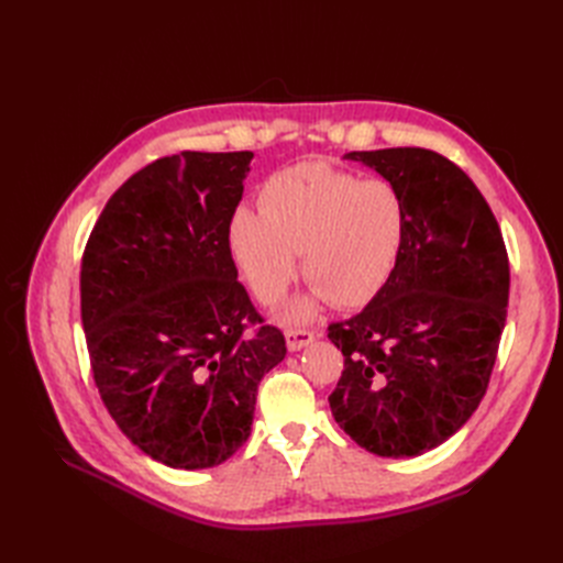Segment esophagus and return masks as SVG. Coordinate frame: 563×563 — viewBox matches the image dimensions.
Returning <instances> with one entry per match:
<instances>
[{"label": "esophagus", "mask_w": 563, "mask_h": 563, "mask_svg": "<svg viewBox=\"0 0 563 563\" xmlns=\"http://www.w3.org/2000/svg\"><path fill=\"white\" fill-rule=\"evenodd\" d=\"M317 338L314 331H308V329H288L286 331V345L291 352H298L302 347H308L312 340Z\"/></svg>", "instance_id": "1"}]
</instances>
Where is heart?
Instances as JSON below:
<instances>
[{
  "label": "heart",
  "mask_w": 563,
  "mask_h": 563,
  "mask_svg": "<svg viewBox=\"0 0 563 563\" xmlns=\"http://www.w3.org/2000/svg\"><path fill=\"white\" fill-rule=\"evenodd\" d=\"M406 236L408 207L397 185L323 162L275 172L261 187V209H234L228 225L232 258L263 305L286 294L302 253L312 294L288 305V319L310 317L323 300L343 310L371 302L395 275Z\"/></svg>",
  "instance_id": "1"
}]
</instances>
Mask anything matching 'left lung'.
<instances>
[{"instance_id":"left-lung-1","label":"left lung","mask_w":563,"mask_h":563,"mask_svg":"<svg viewBox=\"0 0 563 563\" xmlns=\"http://www.w3.org/2000/svg\"><path fill=\"white\" fill-rule=\"evenodd\" d=\"M347 157L399 187L408 236L383 291L329 327L345 356L331 413L368 453L420 455L463 428L486 395L507 319V249L482 192L439 152Z\"/></svg>"}]
</instances>
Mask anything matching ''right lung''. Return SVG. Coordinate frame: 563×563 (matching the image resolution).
<instances>
[{
  "mask_svg": "<svg viewBox=\"0 0 563 563\" xmlns=\"http://www.w3.org/2000/svg\"><path fill=\"white\" fill-rule=\"evenodd\" d=\"M251 159L185 150L147 164L84 249L81 323L100 399L135 446L176 470L216 467L244 446L258 383L286 356L228 244Z\"/></svg>",
  "mask_w": 563,
  "mask_h": 563,
  "instance_id": "1",
  "label": "right lung"
}]
</instances>
